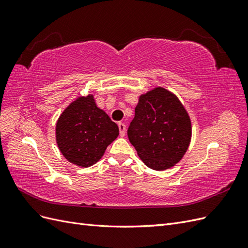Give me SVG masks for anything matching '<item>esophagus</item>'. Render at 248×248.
I'll return each mask as SVG.
<instances>
[{"label": "esophagus", "mask_w": 248, "mask_h": 248, "mask_svg": "<svg viewBox=\"0 0 248 248\" xmlns=\"http://www.w3.org/2000/svg\"><path fill=\"white\" fill-rule=\"evenodd\" d=\"M119 126V130H120V137H124L125 136V131H126V125L124 123L120 122L118 124Z\"/></svg>", "instance_id": "obj_1"}]
</instances>
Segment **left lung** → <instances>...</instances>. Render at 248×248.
Instances as JSON below:
<instances>
[{
    "label": "left lung",
    "instance_id": "1",
    "mask_svg": "<svg viewBox=\"0 0 248 248\" xmlns=\"http://www.w3.org/2000/svg\"><path fill=\"white\" fill-rule=\"evenodd\" d=\"M127 130L150 169L164 170L182 159L191 140V121L178 97L162 87L141 94Z\"/></svg>",
    "mask_w": 248,
    "mask_h": 248
}]
</instances>
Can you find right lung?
I'll list each match as a JSON object with an SVG mask.
<instances>
[{"label": "right lung", "mask_w": 248, "mask_h": 248, "mask_svg": "<svg viewBox=\"0 0 248 248\" xmlns=\"http://www.w3.org/2000/svg\"><path fill=\"white\" fill-rule=\"evenodd\" d=\"M118 136V125L96 106L91 94L72 101L56 125L60 151L69 162L81 168H89L98 161Z\"/></svg>", "instance_id": "obj_1"}]
</instances>
